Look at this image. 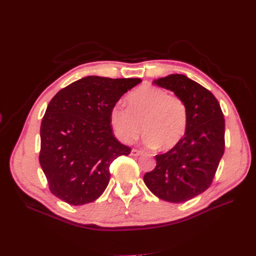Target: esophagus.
<instances>
[{"instance_id": "1", "label": "esophagus", "mask_w": 256, "mask_h": 256, "mask_svg": "<svg viewBox=\"0 0 256 256\" xmlns=\"http://www.w3.org/2000/svg\"><path fill=\"white\" fill-rule=\"evenodd\" d=\"M143 152H141V150H132V152H130V156H141Z\"/></svg>"}]
</instances>
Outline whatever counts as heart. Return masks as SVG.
Listing matches in <instances>:
<instances>
[{"label":"heart","mask_w":256,"mask_h":256,"mask_svg":"<svg viewBox=\"0 0 256 256\" xmlns=\"http://www.w3.org/2000/svg\"><path fill=\"white\" fill-rule=\"evenodd\" d=\"M128 108L116 104L110 112V124L116 137L124 144L135 141L143 130L144 143L170 150L182 139L188 124L182 100L158 87L143 85L126 98Z\"/></svg>","instance_id":"b5f03b06"}]
</instances>
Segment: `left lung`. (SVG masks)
I'll list each match as a JSON object with an SVG mask.
<instances>
[{
	"instance_id": "left-lung-1",
	"label": "left lung",
	"mask_w": 256,
	"mask_h": 256,
	"mask_svg": "<svg viewBox=\"0 0 256 256\" xmlns=\"http://www.w3.org/2000/svg\"><path fill=\"white\" fill-rule=\"evenodd\" d=\"M152 83L182 100L188 124L176 146L156 156V166L145 173L144 182L160 199L184 202L212 184L224 154V116L212 93L184 74H169Z\"/></svg>"
}]
</instances>
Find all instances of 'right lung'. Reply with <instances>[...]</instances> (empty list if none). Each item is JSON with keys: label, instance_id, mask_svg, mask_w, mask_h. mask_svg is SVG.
Here are the masks:
<instances>
[{"label": "right lung", "instance_id": "right-lung-1", "mask_svg": "<svg viewBox=\"0 0 256 256\" xmlns=\"http://www.w3.org/2000/svg\"><path fill=\"white\" fill-rule=\"evenodd\" d=\"M141 78L88 76L61 89L40 126L39 162L50 192L72 206L96 200L110 180L109 166L130 148L116 140L110 112Z\"/></svg>", "mask_w": 256, "mask_h": 256}]
</instances>
